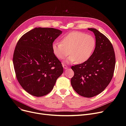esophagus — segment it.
I'll return each instance as SVG.
<instances>
[{
	"label": "esophagus",
	"instance_id": "34e87169",
	"mask_svg": "<svg viewBox=\"0 0 126 126\" xmlns=\"http://www.w3.org/2000/svg\"><path fill=\"white\" fill-rule=\"evenodd\" d=\"M63 67L64 69H66L68 68L67 66L66 65H65V64H63Z\"/></svg>",
	"mask_w": 126,
	"mask_h": 126
}]
</instances>
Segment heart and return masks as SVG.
<instances>
[{
	"label": "heart",
	"mask_w": 126,
	"mask_h": 126,
	"mask_svg": "<svg viewBox=\"0 0 126 126\" xmlns=\"http://www.w3.org/2000/svg\"><path fill=\"white\" fill-rule=\"evenodd\" d=\"M95 38L81 32H72L65 35L60 43L54 42L52 50L59 59H64L69 54L70 55L65 60V62L72 63L76 61L83 63L90 57L95 47Z\"/></svg>",
	"instance_id": "obj_1"
}]
</instances>
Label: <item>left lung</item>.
<instances>
[{"mask_svg":"<svg viewBox=\"0 0 126 126\" xmlns=\"http://www.w3.org/2000/svg\"><path fill=\"white\" fill-rule=\"evenodd\" d=\"M95 37V47L86 61L72 66L74 76L71 84L82 96L91 97L107 87L113 77L115 65L114 49L109 40L95 29L89 28Z\"/></svg>","mask_w":126,"mask_h":126,"instance_id":"8db88e82","label":"left lung"}]
</instances>
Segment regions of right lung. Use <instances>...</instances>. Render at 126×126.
<instances>
[{"mask_svg":"<svg viewBox=\"0 0 126 126\" xmlns=\"http://www.w3.org/2000/svg\"><path fill=\"white\" fill-rule=\"evenodd\" d=\"M62 32L54 28H36L17 43L13 61L17 80L33 96L49 94L63 74L61 63L52 50V43Z\"/></svg>","mask_w":126,"mask_h":126,"instance_id":"right-lung-1","label":"right lung"}]
</instances>
